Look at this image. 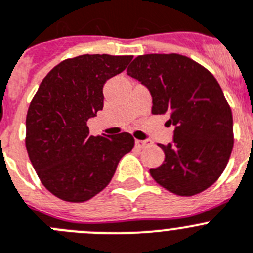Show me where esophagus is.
<instances>
[{
  "mask_svg": "<svg viewBox=\"0 0 253 253\" xmlns=\"http://www.w3.org/2000/svg\"><path fill=\"white\" fill-rule=\"evenodd\" d=\"M152 143L150 142H147V140H138V139H135V145L138 148H144L147 147V145H150Z\"/></svg>",
  "mask_w": 253,
  "mask_h": 253,
  "instance_id": "esophagus-1",
  "label": "esophagus"
}]
</instances>
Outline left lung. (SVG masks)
<instances>
[{"instance_id":"left-lung-1","label":"left lung","mask_w":253,"mask_h":253,"mask_svg":"<svg viewBox=\"0 0 253 253\" xmlns=\"http://www.w3.org/2000/svg\"><path fill=\"white\" fill-rule=\"evenodd\" d=\"M149 90L153 114H168L173 142L159 144L163 164L150 175L178 196H194L223 173L233 148L232 111L218 81L202 65L178 54H149L126 70Z\"/></svg>"}]
</instances>
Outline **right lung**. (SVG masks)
I'll list each match as a JSON object with an SVG mask.
<instances>
[{"label": "right lung", "mask_w": 253, "mask_h": 253, "mask_svg": "<svg viewBox=\"0 0 253 253\" xmlns=\"http://www.w3.org/2000/svg\"><path fill=\"white\" fill-rule=\"evenodd\" d=\"M133 56L81 55L64 60L41 81L26 117V149L46 189L66 202H85L110 183L134 147L129 133L92 136L87 120L103 110L106 80Z\"/></svg>", "instance_id": "right-lung-1"}]
</instances>
